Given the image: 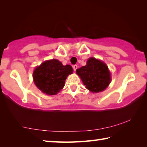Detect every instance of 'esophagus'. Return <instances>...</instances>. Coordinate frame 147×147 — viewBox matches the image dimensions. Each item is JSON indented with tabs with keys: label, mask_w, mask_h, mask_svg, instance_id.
Here are the masks:
<instances>
[{
	"label": "esophagus",
	"mask_w": 147,
	"mask_h": 147,
	"mask_svg": "<svg viewBox=\"0 0 147 147\" xmlns=\"http://www.w3.org/2000/svg\"><path fill=\"white\" fill-rule=\"evenodd\" d=\"M77 68H78V66H77L76 65H73V70H74V71H76Z\"/></svg>",
	"instance_id": "obj_1"
}]
</instances>
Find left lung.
<instances>
[{"label": "left lung", "mask_w": 147, "mask_h": 147, "mask_svg": "<svg viewBox=\"0 0 147 147\" xmlns=\"http://www.w3.org/2000/svg\"><path fill=\"white\" fill-rule=\"evenodd\" d=\"M76 72L84 85L92 93L104 91L111 81V73L107 65L93 57L88 59L85 66L77 69Z\"/></svg>", "instance_id": "obj_1"}]
</instances>
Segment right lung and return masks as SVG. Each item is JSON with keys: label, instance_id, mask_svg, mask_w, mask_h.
Instances as JSON below:
<instances>
[{"label": "right lung", "instance_id": "right-lung-1", "mask_svg": "<svg viewBox=\"0 0 147 147\" xmlns=\"http://www.w3.org/2000/svg\"><path fill=\"white\" fill-rule=\"evenodd\" d=\"M73 72L70 65H63L58 59H49L35 68L34 82L42 93L55 95L63 88L66 78Z\"/></svg>", "mask_w": 147, "mask_h": 147}]
</instances>
